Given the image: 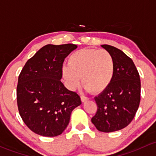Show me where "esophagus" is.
<instances>
[{
	"mask_svg": "<svg viewBox=\"0 0 156 156\" xmlns=\"http://www.w3.org/2000/svg\"><path fill=\"white\" fill-rule=\"evenodd\" d=\"M81 101H82V102H86V101H88L89 100V98H86V97H85V96H83V95H81Z\"/></svg>",
	"mask_w": 156,
	"mask_h": 156,
	"instance_id": "1",
	"label": "esophagus"
}]
</instances>
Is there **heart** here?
<instances>
[{"mask_svg":"<svg viewBox=\"0 0 156 156\" xmlns=\"http://www.w3.org/2000/svg\"><path fill=\"white\" fill-rule=\"evenodd\" d=\"M68 66L62 67V76L68 89L73 90L80 84L93 93H101L111 83L115 73V60L104 49H82L68 58Z\"/></svg>","mask_w":156,"mask_h":156,"instance_id":"b5f03b06","label":"heart"}]
</instances>
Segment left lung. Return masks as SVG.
<instances>
[{
  "label": "left lung",
  "mask_w": 156,
  "mask_h": 156,
  "mask_svg": "<svg viewBox=\"0 0 156 156\" xmlns=\"http://www.w3.org/2000/svg\"><path fill=\"white\" fill-rule=\"evenodd\" d=\"M101 47L113 56L115 73L108 88L94 98L98 110L91 122L108 133L126 128L134 119L140 101V79L133 61L122 51L110 45Z\"/></svg>",
  "instance_id": "8db88e82"
}]
</instances>
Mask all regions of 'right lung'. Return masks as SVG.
Listing matches in <instances>:
<instances>
[{"label":"right lung","instance_id":"right-lung-1","mask_svg":"<svg viewBox=\"0 0 156 156\" xmlns=\"http://www.w3.org/2000/svg\"><path fill=\"white\" fill-rule=\"evenodd\" d=\"M75 44H48L28 59L19 76L17 104L22 120L35 134L55 137L69 124L80 96L61 82L65 58Z\"/></svg>","mask_w":156,"mask_h":156}]
</instances>
